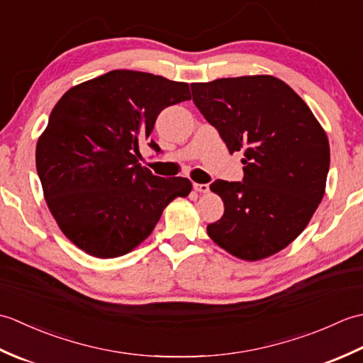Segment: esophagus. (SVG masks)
I'll use <instances>...</instances> for the list:
<instances>
[{
  "label": "esophagus",
  "mask_w": 363,
  "mask_h": 363,
  "mask_svg": "<svg viewBox=\"0 0 363 363\" xmlns=\"http://www.w3.org/2000/svg\"><path fill=\"white\" fill-rule=\"evenodd\" d=\"M194 189L196 191H199V194H207V191H209V184H196V182H194Z\"/></svg>",
  "instance_id": "esophagus-1"
}]
</instances>
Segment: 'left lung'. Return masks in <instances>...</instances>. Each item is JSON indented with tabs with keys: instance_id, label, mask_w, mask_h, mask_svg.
Listing matches in <instances>:
<instances>
[{
	"instance_id": "left-lung-1",
	"label": "left lung",
	"mask_w": 363,
	"mask_h": 363,
	"mask_svg": "<svg viewBox=\"0 0 363 363\" xmlns=\"http://www.w3.org/2000/svg\"><path fill=\"white\" fill-rule=\"evenodd\" d=\"M191 96L229 152L243 151L242 182L217 179L223 217L207 234L243 260L284 250L303 233L325 195L329 142L303 99L268 74L191 84Z\"/></svg>"
}]
</instances>
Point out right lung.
<instances>
[{"label": "right lung", "instance_id": "obj_1", "mask_svg": "<svg viewBox=\"0 0 363 363\" xmlns=\"http://www.w3.org/2000/svg\"><path fill=\"white\" fill-rule=\"evenodd\" d=\"M190 99L186 82L113 70L59 99L35 148L43 195L67 238L99 259L133 251L156 228L187 177H160L138 164V146L168 106Z\"/></svg>", "mask_w": 363, "mask_h": 363}]
</instances>
